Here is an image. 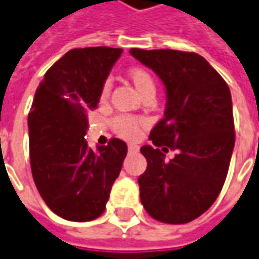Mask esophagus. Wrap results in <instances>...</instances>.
<instances>
[{"label":"esophagus","instance_id":"obj_1","mask_svg":"<svg viewBox=\"0 0 259 259\" xmlns=\"http://www.w3.org/2000/svg\"><path fill=\"white\" fill-rule=\"evenodd\" d=\"M127 150H129L130 154H135V153H137V151H139V147H137V146H135V144H129V146H127Z\"/></svg>","mask_w":259,"mask_h":259}]
</instances>
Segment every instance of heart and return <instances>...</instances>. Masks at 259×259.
Here are the masks:
<instances>
[{"label": "heart", "instance_id": "heart-1", "mask_svg": "<svg viewBox=\"0 0 259 259\" xmlns=\"http://www.w3.org/2000/svg\"><path fill=\"white\" fill-rule=\"evenodd\" d=\"M129 77L140 95L146 94L147 91H155L154 79L146 70L133 68V70H130ZM109 94H111V82L106 81V82H104L102 90H101V95H99L101 102L108 101ZM140 124H142V122L135 119V117L117 116L112 120V129L115 130L117 136L127 139V140H133L140 133Z\"/></svg>", "mask_w": 259, "mask_h": 259}]
</instances>
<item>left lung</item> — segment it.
I'll list each match as a JSON object with an SVG mask.
<instances>
[{
    "instance_id": "obj_1",
    "label": "left lung",
    "mask_w": 259,
    "mask_h": 259,
    "mask_svg": "<svg viewBox=\"0 0 259 259\" xmlns=\"http://www.w3.org/2000/svg\"><path fill=\"white\" fill-rule=\"evenodd\" d=\"M130 54L165 88L164 117L150 139L179 151L165 161L159 149L140 148L147 160L139 177L142 203L158 222L189 223L214 203L227 177L236 140L230 90L196 53L130 49Z\"/></svg>"
}]
</instances>
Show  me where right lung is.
<instances>
[{
    "label": "right lung",
    "instance_id": "add662e5",
    "mask_svg": "<svg viewBox=\"0 0 259 259\" xmlns=\"http://www.w3.org/2000/svg\"><path fill=\"white\" fill-rule=\"evenodd\" d=\"M122 49L85 48L67 52L45 74L28 116L30 168L36 188L52 210L66 220L99 218L119 177L127 146L112 139L88 147V111Z\"/></svg>",
    "mask_w": 259,
    "mask_h": 259
}]
</instances>
